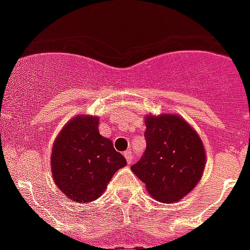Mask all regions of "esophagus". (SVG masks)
Listing matches in <instances>:
<instances>
[{
    "instance_id": "1",
    "label": "esophagus",
    "mask_w": 250,
    "mask_h": 250,
    "mask_svg": "<svg viewBox=\"0 0 250 250\" xmlns=\"http://www.w3.org/2000/svg\"><path fill=\"white\" fill-rule=\"evenodd\" d=\"M125 160H127V162H128V164H132L133 157H132V152H131V150H125Z\"/></svg>"
}]
</instances>
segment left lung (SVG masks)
<instances>
[{
    "instance_id": "1",
    "label": "left lung",
    "mask_w": 250,
    "mask_h": 250,
    "mask_svg": "<svg viewBox=\"0 0 250 250\" xmlns=\"http://www.w3.org/2000/svg\"><path fill=\"white\" fill-rule=\"evenodd\" d=\"M146 149L131 170L157 201L178 202L189 193L205 168V149L197 132L174 114L145 115Z\"/></svg>"
}]
</instances>
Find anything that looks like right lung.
Returning a JSON list of instances; mask_svg holds the SVG:
<instances>
[{
    "instance_id": "right-lung-1",
    "label": "right lung",
    "mask_w": 250,
    "mask_h": 250,
    "mask_svg": "<svg viewBox=\"0 0 250 250\" xmlns=\"http://www.w3.org/2000/svg\"><path fill=\"white\" fill-rule=\"evenodd\" d=\"M125 165L111 140L98 132L97 117L82 115L68 121L53 144V180L72 201H94Z\"/></svg>"
}]
</instances>
